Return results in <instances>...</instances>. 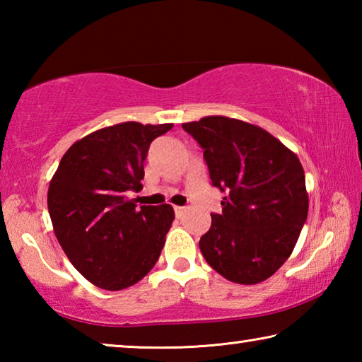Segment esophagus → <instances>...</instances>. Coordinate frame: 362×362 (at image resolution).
I'll return each instance as SVG.
<instances>
[{
	"mask_svg": "<svg viewBox=\"0 0 362 362\" xmlns=\"http://www.w3.org/2000/svg\"><path fill=\"white\" fill-rule=\"evenodd\" d=\"M185 211H187V207H183V206H174V212H175L177 217H182L183 214H185Z\"/></svg>",
	"mask_w": 362,
	"mask_h": 362,
	"instance_id": "1",
	"label": "esophagus"
}]
</instances>
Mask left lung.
<instances>
[{
    "instance_id": "left-lung-1",
    "label": "left lung",
    "mask_w": 362,
    "mask_h": 362,
    "mask_svg": "<svg viewBox=\"0 0 362 362\" xmlns=\"http://www.w3.org/2000/svg\"><path fill=\"white\" fill-rule=\"evenodd\" d=\"M203 148L212 185L225 193L201 236L206 262L238 284L268 279L289 259L308 216L296 153L262 127L226 116L182 124Z\"/></svg>"
}]
</instances>
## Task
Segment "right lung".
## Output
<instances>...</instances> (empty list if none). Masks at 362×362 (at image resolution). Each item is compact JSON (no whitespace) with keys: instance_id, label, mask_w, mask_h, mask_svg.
I'll list each match as a JSON object with an SVG mask.
<instances>
[{"instance_id":"obj_1","label":"right lung","mask_w":362,"mask_h":362,"mask_svg":"<svg viewBox=\"0 0 362 362\" xmlns=\"http://www.w3.org/2000/svg\"><path fill=\"white\" fill-rule=\"evenodd\" d=\"M173 124L121 122L73 144L47 192L54 233L79 273L94 286L121 291L155 267L174 220L173 206H140L150 144Z\"/></svg>"}]
</instances>
